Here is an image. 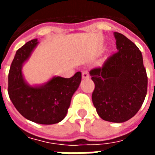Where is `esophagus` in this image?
Masks as SVG:
<instances>
[{
  "mask_svg": "<svg viewBox=\"0 0 155 155\" xmlns=\"http://www.w3.org/2000/svg\"><path fill=\"white\" fill-rule=\"evenodd\" d=\"M90 77V74L87 71H82V78L83 79H88Z\"/></svg>",
  "mask_w": 155,
  "mask_h": 155,
  "instance_id": "obj_1",
  "label": "esophagus"
}]
</instances>
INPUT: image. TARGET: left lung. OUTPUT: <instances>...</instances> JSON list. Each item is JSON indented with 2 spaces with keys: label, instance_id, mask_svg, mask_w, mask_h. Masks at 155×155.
Instances as JSON below:
<instances>
[{
  "label": "left lung",
  "instance_id": "1",
  "mask_svg": "<svg viewBox=\"0 0 155 155\" xmlns=\"http://www.w3.org/2000/svg\"><path fill=\"white\" fill-rule=\"evenodd\" d=\"M118 51L102 67L90 71L94 83L92 101L102 120L123 123L134 117L147 94L148 77L143 56L134 43L114 32Z\"/></svg>",
  "mask_w": 155,
  "mask_h": 155
}]
</instances>
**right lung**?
<instances>
[{
	"label": "right lung",
	"mask_w": 155,
	"mask_h": 155,
	"mask_svg": "<svg viewBox=\"0 0 155 155\" xmlns=\"http://www.w3.org/2000/svg\"><path fill=\"white\" fill-rule=\"evenodd\" d=\"M38 43L34 39L16 51L8 74L9 97L25 119L41 124H53L61 122L67 114L71 98L81 84V73L76 72L71 78L54 76L41 85L27 84L22 66Z\"/></svg>",
	"instance_id": "right-lung-1"
}]
</instances>
